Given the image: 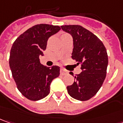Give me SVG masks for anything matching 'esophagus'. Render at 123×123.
<instances>
[{
  "mask_svg": "<svg viewBox=\"0 0 123 123\" xmlns=\"http://www.w3.org/2000/svg\"><path fill=\"white\" fill-rule=\"evenodd\" d=\"M60 73H61V74L63 75L66 74H67V71H66L65 69H61V71H60Z\"/></svg>",
  "mask_w": 123,
  "mask_h": 123,
  "instance_id": "34e87169",
  "label": "esophagus"
}]
</instances>
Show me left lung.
Returning a JSON list of instances; mask_svg holds the SVG:
<instances>
[{"mask_svg":"<svg viewBox=\"0 0 123 123\" xmlns=\"http://www.w3.org/2000/svg\"><path fill=\"white\" fill-rule=\"evenodd\" d=\"M61 28L71 35L74 49L71 58L81 64L82 71L75 75L74 84L67 87L71 97L87 101L95 95L106 77L108 54L99 39L80 25H65ZM70 74L74 75L72 72Z\"/></svg>","mask_w":123,"mask_h":123,"instance_id":"8db88e82","label":"left lung"}]
</instances>
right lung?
Here are the masks:
<instances>
[{"instance_id":"1","label":"right lung","mask_w":123,"mask_h":123,"mask_svg":"<svg viewBox=\"0 0 123 123\" xmlns=\"http://www.w3.org/2000/svg\"><path fill=\"white\" fill-rule=\"evenodd\" d=\"M61 30L58 26L40 24L20 35L12 45L9 66L18 89L28 99L38 101L49 93V85L59 76L60 67L41 64L39 56L49 37Z\"/></svg>"}]
</instances>
